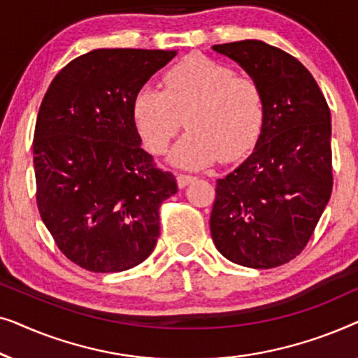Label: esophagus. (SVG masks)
<instances>
[{"label":"esophagus","mask_w":358,"mask_h":358,"mask_svg":"<svg viewBox=\"0 0 358 358\" xmlns=\"http://www.w3.org/2000/svg\"><path fill=\"white\" fill-rule=\"evenodd\" d=\"M192 180H195L194 176H189V174H178V185L180 189H184L185 185H189Z\"/></svg>","instance_id":"esophagus-1"}]
</instances>
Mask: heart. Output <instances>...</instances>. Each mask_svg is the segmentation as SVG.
Wrapping results in <instances>:
<instances>
[{"instance_id":"obj_1","label":"heart","mask_w":358,"mask_h":358,"mask_svg":"<svg viewBox=\"0 0 358 358\" xmlns=\"http://www.w3.org/2000/svg\"><path fill=\"white\" fill-rule=\"evenodd\" d=\"M164 90L141 87L134 119L153 153H164L180 127L189 131L171 151L176 166L199 169L246 155L264 124V96L252 78L202 55H190L163 78Z\"/></svg>"}]
</instances>
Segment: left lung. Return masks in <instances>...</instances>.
Here are the masks:
<instances>
[{
	"instance_id": "left-lung-1",
	"label": "left lung",
	"mask_w": 358,
	"mask_h": 358,
	"mask_svg": "<svg viewBox=\"0 0 358 358\" xmlns=\"http://www.w3.org/2000/svg\"><path fill=\"white\" fill-rule=\"evenodd\" d=\"M212 48L261 87L264 124L249 158L217 180L210 231L228 261L278 267L303 251L331 199L329 107L311 73L280 48L261 41Z\"/></svg>"
}]
</instances>
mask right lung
<instances>
[{
	"instance_id": "right-lung-1",
	"label": "right lung",
	"mask_w": 358,
	"mask_h": 358,
	"mask_svg": "<svg viewBox=\"0 0 358 358\" xmlns=\"http://www.w3.org/2000/svg\"><path fill=\"white\" fill-rule=\"evenodd\" d=\"M176 53L97 48L68 63L43 96L32 146L38 213L86 271H129L158 241L159 207L178 182L140 146L134 99Z\"/></svg>"
}]
</instances>
